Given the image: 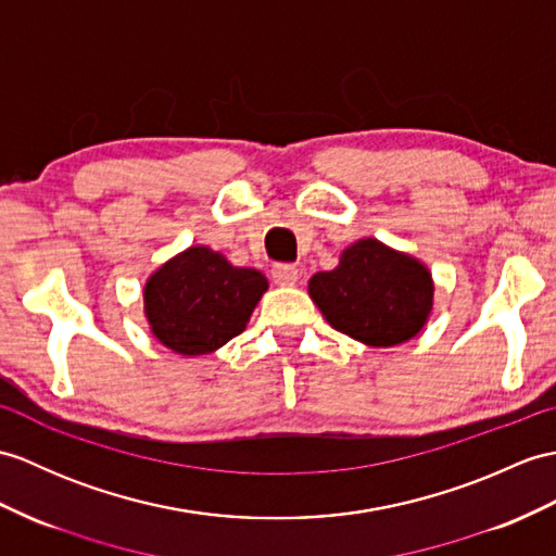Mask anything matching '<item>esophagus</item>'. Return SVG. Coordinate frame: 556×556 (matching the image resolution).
Here are the masks:
<instances>
[{
  "label": "esophagus",
  "instance_id": "34e87169",
  "mask_svg": "<svg viewBox=\"0 0 556 556\" xmlns=\"http://www.w3.org/2000/svg\"><path fill=\"white\" fill-rule=\"evenodd\" d=\"M269 275H273L275 283H279V287H291V283L299 281V267L289 263H277L269 269Z\"/></svg>",
  "mask_w": 556,
  "mask_h": 556
}]
</instances>
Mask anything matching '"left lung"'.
Segmentation results:
<instances>
[{
  "label": "left lung",
  "mask_w": 556,
  "mask_h": 556,
  "mask_svg": "<svg viewBox=\"0 0 556 556\" xmlns=\"http://www.w3.org/2000/svg\"><path fill=\"white\" fill-rule=\"evenodd\" d=\"M309 295L333 329L386 348L421 331L433 305V281L415 257L363 239L343 251L337 269L309 279Z\"/></svg>",
  "instance_id": "8db88e82"
}]
</instances>
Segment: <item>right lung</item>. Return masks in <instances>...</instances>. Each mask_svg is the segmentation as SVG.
Returning <instances> with one entry per match:
<instances>
[{"instance_id": "right-lung-1", "label": "right lung", "mask_w": 556, "mask_h": 556, "mask_svg": "<svg viewBox=\"0 0 556 556\" xmlns=\"http://www.w3.org/2000/svg\"><path fill=\"white\" fill-rule=\"evenodd\" d=\"M267 279L231 267L208 247H191L165 263L144 289V309L156 339L179 355H205L247 329Z\"/></svg>"}]
</instances>
